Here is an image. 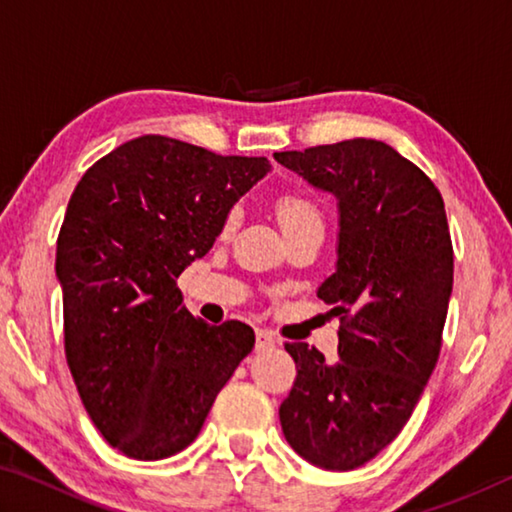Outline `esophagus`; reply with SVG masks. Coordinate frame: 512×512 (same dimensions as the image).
Here are the masks:
<instances>
[{"instance_id": "34e87169", "label": "esophagus", "mask_w": 512, "mask_h": 512, "mask_svg": "<svg viewBox=\"0 0 512 512\" xmlns=\"http://www.w3.org/2000/svg\"><path fill=\"white\" fill-rule=\"evenodd\" d=\"M273 345H275L273 332H268V329H257V334H255V348H257L259 352H264V350H271Z\"/></svg>"}]
</instances>
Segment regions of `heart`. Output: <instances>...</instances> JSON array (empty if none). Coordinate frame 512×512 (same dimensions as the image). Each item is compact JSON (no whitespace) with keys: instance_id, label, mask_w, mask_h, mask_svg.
<instances>
[{"instance_id":"obj_1","label":"heart","mask_w":512,"mask_h":512,"mask_svg":"<svg viewBox=\"0 0 512 512\" xmlns=\"http://www.w3.org/2000/svg\"><path fill=\"white\" fill-rule=\"evenodd\" d=\"M275 212L284 232L305 228V225H323L320 207L305 194H296V192L282 194L275 201ZM232 223H235V212L228 214V219H225V228H230Z\"/></svg>"}]
</instances>
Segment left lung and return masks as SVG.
<instances>
[{"label": "left lung", "instance_id": "obj_1", "mask_svg": "<svg viewBox=\"0 0 512 512\" xmlns=\"http://www.w3.org/2000/svg\"><path fill=\"white\" fill-rule=\"evenodd\" d=\"M339 198L336 273L318 298L339 316V361L284 343L296 381L280 406L284 438L309 463L348 472L409 422L443 345L454 284L445 203L420 167L366 137L275 153Z\"/></svg>", "mask_w": 512, "mask_h": 512}]
</instances>
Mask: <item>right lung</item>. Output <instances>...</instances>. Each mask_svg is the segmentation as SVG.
Listing matches in <instances>:
<instances>
[{
    "mask_svg": "<svg viewBox=\"0 0 512 512\" xmlns=\"http://www.w3.org/2000/svg\"><path fill=\"white\" fill-rule=\"evenodd\" d=\"M268 169L266 158L142 135L94 162L69 198L56 248L65 359L121 454L158 461L185 449L253 350V327L194 318L176 280Z\"/></svg>",
    "mask_w": 512,
    "mask_h": 512,
    "instance_id": "add662e5",
    "label": "right lung"
}]
</instances>
